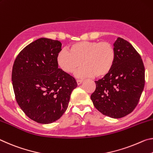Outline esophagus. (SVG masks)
<instances>
[{"instance_id": "obj_1", "label": "esophagus", "mask_w": 153, "mask_h": 153, "mask_svg": "<svg viewBox=\"0 0 153 153\" xmlns=\"http://www.w3.org/2000/svg\"><path fill=\"white\" fill-rule=\"evenodd\" d=\"M82 79H77L76 80V82H77V84H78V85H81L82 82Z\"/></svg>"}]
</instances>
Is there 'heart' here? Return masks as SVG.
Wrapping results in <instances>:
<instances>
[{"label": "heart", "instance_id": "b5f03b06", "mask_svg": "<svg viewBox=\"0 0 153 153\" xmlns=\"http://www.w3.org/2000/svg\"><path fill=\"white\" fill-rule=\"evenodd\" d=\"M115 50L107 41H81L70 47L69 51L62 50L57 55V64L62 71L72 73L81 65H84L76 72L79 77L97 78L109 73L115 62Z\"/></svg>", "mask_w": 153, "mask_h": 153}]
</instances>
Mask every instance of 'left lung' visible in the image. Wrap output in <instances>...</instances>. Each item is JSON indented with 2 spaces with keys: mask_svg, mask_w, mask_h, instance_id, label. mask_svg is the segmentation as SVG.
I'll list each match as a JSON object with an SVG mask.
<instances>
[{
  "mask_svg": "<svg viewBox=\"0 0 153 153\" xmlns=\"http://www.w3.org/2000/svg\"><path fill=\"white\" fill-rule=\"evenodd\" d=\"M115 62L111 72L95 81L96 88L91 96L96 108L114 119L122 118L134 111L145 83L142 59L128 41L118 37L113 44Z\"/></svg>",
  "mask_w": 153,
  "mask_h": 153,
  "instance_id": "8db88e82",
  "label": "left lung"
}]
</instances>
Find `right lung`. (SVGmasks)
Masks as SVG:
<instances>
[{"mask_svg": "<svg viewBox=\"0 0 153 153\" xmlns=\"http://www.w3.org/2000/svg\"><path fill=\"white\" fill-rule=\"evenodd\" d=\"M58 41L41 38L22 50L12 70V84L17 104L30 119L42 124L58 120L66 111L74 77L58 68Z\"/></svg>", "mask_w": 153, "mask_h": 153, "instance_id": "add662e5", "label": "right lung"}]
</instances>
